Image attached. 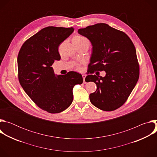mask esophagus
<instances>
[{
	"label": "esophagus",
	"instance_id": "obj_1",
	"mask_svg": "<svg viewBox=\"0 0 157 157\" xmlns=\"http://www.w3.org/2000/svg\"><path fill=\"white\" fill-rule=\"evenodd\" d=\"M82 76V78H83V82H84V83H86V81H85V78H86V75L85 74H83Z\"/></svg>",
	"mask_w": 157,
	"mask_h": 157
}]
</instances>
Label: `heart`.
<instances>
[{"label": "heart", "instance_id": "obj_1", "mask_svg": "<svg viewBox=\"0 0 157 157\" xmlns=\"http://www.w3.org/2000/svg\"><path fill=\"white\" fill-rule=\"evenodd\" d=\"M87 40L85 37L81 35H76L73 38V42H75V43H81Z\"/></svg>", "mask_w": 157, "mask_h": 157}]
</instances>
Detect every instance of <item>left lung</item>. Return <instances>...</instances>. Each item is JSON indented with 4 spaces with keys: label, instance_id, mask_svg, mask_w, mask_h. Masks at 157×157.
<instances>
[{
    "label": "left lung",
    "instance_id": "8db88e82",
    "mask_svg": "<svg viewBox=\"0 0 157 157\" xmlns=\"http://www.w3.org/2000/svg\"><path fill=\"white\" fill-rule=\"evenodd\" d=\"M92 44L88 73L104 71V77L89 75L96 91L90 94L91 102L105 111L122 106L136 86L139 78L136 50L130 38L123 32L100 23L78 30Z\"/></svg>",
    "mask_w": 157,
    "mask_h": 157
}]
</instances>
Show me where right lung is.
I'll list each match as a JSON object with an SVG mask.
<instances>
[{"label":"right lung","instance_id":"add662e5","mask_svg":"<svg viewBox=\"0 0 157 157\" xmlns=\"http://www.w3.org/2000/svg\"><path fill=\"white\" fill-rule=\"evenodd\" d=\"M74 29L47 27L29 38L21 46L17 58L18 80L30 99L49 113H59L73 99V89L82 83V75L70 71L55 75L52 65L61 59L59 44Z\"/></svg>","mask_w":157,"mask_h":157}]
</instances>
